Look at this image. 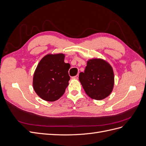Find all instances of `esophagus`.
I'll return each instance as SVG.
<instances>
[{
	"label": "esophagus",
	"instance_id": "34e87169",
	"mask_svg": "<svg viewBox=\"0 0 146 146\" xmlns=\"http://www.w3.org/2000/svg\"><path fill=\"white\" fill-rule=\"evenodd\" d=\"M72 78H74V79H78V75H77V76H76L72 77Z\"/></svg>",
	"mask_w": 146,
	"mask_h": 146
}]
</instances>
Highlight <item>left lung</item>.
<instances>
[{"instance_id":"8db88e82","label":"left lung","mask_w":146,"mask_h":146,"mask_svg":"<svg viewBox=\"0 0 146 146\" xmlns=\"http://www.w3.org/2000/svg\"><path fill=\"white\" fill-rule=\"evenodd\" d=\"M114 78L111 66L100 58L88 60L85 71L79 74V81L86 94L98 100L104 99L111 94L114 86Z\"/></svg>"}]
</instances>
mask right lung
<instances>
[{
	"instance_id": "right-lung-1",
	"label": "right lung",
	"mask_w": 146,
	"mask_h": 146,
	"mask_svg": "<svg viewBox=\"0 0 146 146\" xmlns=\"http://www.w3.org/2000/svg\"><path fill=\"white\" fill-rule=\"evenodd\" d=\"M63 54H48L39 61L35 70L33 86L38 96L48 102H54L64 93L70 77L69 63H64Z\"/></svg>"
}]
</instances>
